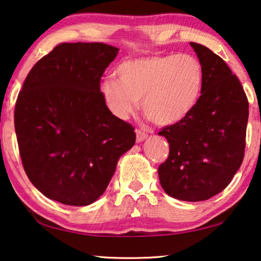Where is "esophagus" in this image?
I'll return each instance as SVG.
<instances>
[{
  "mask_svg": "<svg viewBox=\"0 0 261 261\" xmlns=\"http://www.w3.org/2000/svg\"><path fill=\"white\" fill-rule=\"evenodd\" d=\"M135 133H137V142H142L143 140L147 139V137H148V134L145 133V132L141 129H137L135 130Z\"/></svg>",
  "mask_w": 261,
  "mask_h": 261,
  "instance_id": "34e87169",
  "label": "esophagus"
}]
</instances>
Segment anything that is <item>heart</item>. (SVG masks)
Segmentation results:
<instances>
[{"label":"heart","instance_id":"obj_1","mask_svg":"<svg viewBox=\"0 0 261 261\" xmlns=\"http://www.w3.org/2000/svg\"><path fill=\"white\" fill-rule=\"evenodd\" d=\"M119 79L107 76L101 95L109 112L124 120L137 111L139 101L154 123L167 126L184 120L198 105L203 69L190 54L130 59L118 67Z\"/></svg>","mask_w":261,"mask_h":261}]
</instances>
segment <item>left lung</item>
<instances>
[{
    "mask_svg": "<svg viewBox=\"0 0 261 261\" xmlns=\"http://www.w3.org/2000/svg\"><path fill=\"white\" fill-rule=\"evenodd\" d=\"M190 44L203 69L202 92L186 118L159 132L167 139L169 155L158 173L166 193L194 202L225 190L241 166L248 101L220 56L202 44Z\"/></svg>",
    "mask_w": 261,
    "mask_h": 261,
    "instance_id": "obj_1",
    "label": "left lung"
}]
</instances>
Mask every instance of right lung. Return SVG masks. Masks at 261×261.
<instances>
[{"mask_svg": "<svg viewBox=\"0 0 261 261\" xmlns=\"http://www.w3.org/2000/svg\"><path fill=\"white\" fill-rule=\"evenodd\" d=\"M119 49L60 43L35 63L15 105V132L25 174L47 198L87 206L103 194L134 127L109 112L100 81Z\"/></svg>", "mask_w": 261, "mask_h": 261, "instance_id": "1", "label": "right lung"}]
</instances>
